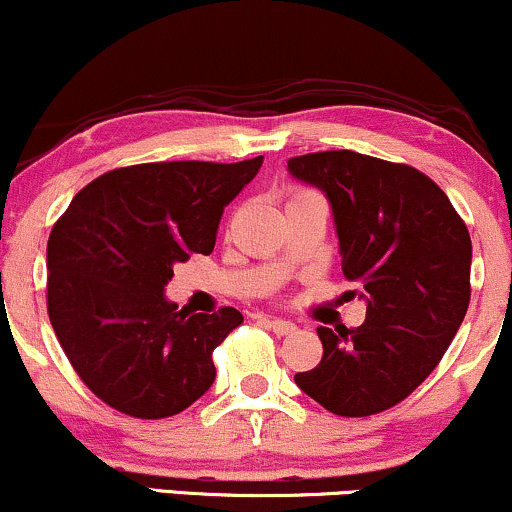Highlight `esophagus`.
<instances>
[{"mask_svg": "<svg viewBox=\"0 0 512 512\" xmlns=\"http://www.w3.org/2000/svg\"><path fill=\"white\" fill-rule=\"evenodd\" d=\"M262 322H264V325H267L269 330H272L274 334H281V337H284V334L296 332V325H293V322L274 320V317H262Z\"/></svg>", "mask_w": 512, "mask_h": 512, "instance_id": "esophagus-1", "label": "esophagus"}]
</instances>
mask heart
Masks as SVG:
<instances>
[{"label": "heart", "mask_w": 512, "mask_h": 512, "mask_svg": "<svg viewBox=\"0 0 512 512\" xmlns=\"http://www.w3.org/2000/svg\"><path fill=\"white\" fill-rule=\"evenodd\" d=\"M305 195H310V192H305V190H296V192H293V195H291V199H298V197H305Z\"/></svg>", "instance_id": "heart-1"}]
</instances>
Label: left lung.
<instances>
[{
    "mask_svg": "<svg viewBox=\"0 0 512 512\" xmlns=\"http://www.w3.org/2000/svg\"><path fill=\"white\" fill-rule=\"evenodd\" d=\"M289 170L330 199L342 272L368 303L361 327H317L322 361L293 380L337 416L380 414L424 383L460 330L469 231L448 195L407 163L342 149L293 156Z\"/></svg>",
    "mask_w": 512,
    "mask_h": 512,
    "instance_id": "1",
    "label": "left lung"
}]
</instances>
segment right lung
<instances>
[{
	"instance_id": "obj_1",
	"label": "right lung",
	"mask_w": 512,
	"mask_h": 512,
	"mask_svg": "<svg viewBox=\"0 0 512 512\" xmlns=\"http://www.w3.org/2000/svg\"><path fill=\"white\" fill-rule=\"evenodd\" d=\"M260 166L262 156L108 170L52 226V330L76 375L108 407L166 419L214 383L211 354L243 315L236 308L187 313L163 289L175 262L214 250L223 207Z\"/></svg>"
}]
</instances>
